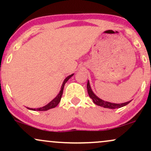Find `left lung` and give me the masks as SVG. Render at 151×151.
Wrapping results in <instances>:
<instances>
[{
    "label": "left lung",
    "mask_w": 151,
    "mask_h": 151,
    "mask_svg": "<svg viewBox=\"0 0 151 151\" xmlns=\"http://www.w3.org/2000/svg\"><path fill=\"white\" fill-rule=\"evenodd\" d=\"M86 87H87V91H88V93H89V97L92 99L93 103H94L95 104L104 107V108L111 109H119V108H121V107L127 105L128 104H129L130 102L131 101H131L126 102V103H122V104H115V103H111V102H109V101H104V100L101 99H99L97 96H96V95L94 94V93H93L92 90H91V86H90L89 81H88L87 82Z\"/></svg>",
    "instance_id": "8db88e82"
}]
</instances>
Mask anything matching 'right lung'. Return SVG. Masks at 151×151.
I'll return each mask as SVG.
<instances>
[{
    "label": "right lung",
    "instance_id": "right-lung-1",
    "mask_svg": "<svg viewBox=\"0 0 151 151\" xmlns=\"http://www.w3.org/2000/svg\"><path fill=\"white\" fill-rule=\"evenodd\" d=\"M73 75H74V74H71V75L68 76L67 77H66V79L64 80L63 83H62V85L61 86V90H60V93L57 95L56 97L54 99L52 100V101H50V103H48L47 104L44 106H42V107H40V108H37V109H32V108H28V107H27V108L28 109H30V110H32V111H47L50 109H53V108H55V107H56L59 104V103L60 102V100H61L62 93H63V89H64V86H65V84H66V82H67V81H68L69 79H70Z\"/></svg>",
    "mask_w": 151,
    "mask_h": 151
}]
</instances>
